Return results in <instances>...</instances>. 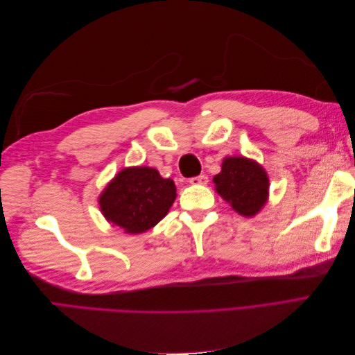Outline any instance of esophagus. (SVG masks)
<instances>
[{"label":"esophagus","mask_w":355,"mask_h":355,"mask_svg":"<svg viewBox=\"0 0 355 355\" xmlns=\"http://www.w3.org/2000/svg\"><path fill=\"white\" fill-rule=\"evenodd\" d=\"M207 182H209V178L206 175H200L189 179V184L192 185H207Z\"/></svg>","instance_id":"obj_1"}]
</instances>
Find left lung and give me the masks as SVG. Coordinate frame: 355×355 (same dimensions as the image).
I'll use <instances>...</instances> for the list:
<instances>
[{
  "label": "left lung",
  "mask_w": 355,
  "mask_h": 355,
  "mask_svg": "<svg viewBox=\"0 0 355 355\" xmlns=\"http://www.w3.org/2000/svg\"><path fill=\"white\" fill-rule=\"evenodd\" d=\"M213 184L232 210L244 218L256 216L270 198L266 170L257 161L243 155L225 157Z\"/></svg>",
  "instance_id": "1"
}]
</instances>
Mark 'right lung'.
<instances>
[{"mask_svg": "<svg viewBox=\"0 0 355 355\" xmlns=\"http://www.w3.org/2000/svg\"><path fill=\"white\" fill-rule=\"evenodd\" d=\"M176 200V185L148 166L124 167L106 184L99 209L114 228L142 234L154 228Z\"/></svg>", "mask_w": 355, "mask_h": 355, "instance_id": "add662e5", "label": "right lung"}]
</instances>
